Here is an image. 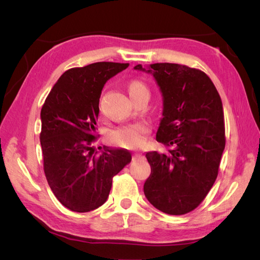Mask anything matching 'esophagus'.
<instances>
[{
  "instance_id": "34e87169",
  "label": "esophagus",
  "mask_w": 260,
  "mask_h": 260,
  "mask_svg": "<svg viewBox=\"0 0 260 260\" xmlns=\"http://www.w3.org/2000/svg\"><path fill=\"white\" fill-rule=\"evenodd\" d=\"M142 155H143V154H142L141 152H136V153L133 154V157H134V158H137V157H141Z\"/></svg>"
}]
</instances>
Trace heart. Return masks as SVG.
Listing matches in <instances>:
<instances>
[{
	"mask_svg": "<svg viewBox=\"0 0 260 260\" xmlns=\"http://www.w3.org/2000/svg\"><path fill=\"white\" fill-rule=\"evenodd\" d=\"M129 96L133 99L134 97L141 95V93L147 92L148 88L144 82L141 80H132L128 86ZM148 125L145 123H134L117 127L109 132L108 139L113 144L127 147V148H136L140 147L145 141V135L148 133Z\"/></svg>",
	"mask_w": 260,
	"mask_h": 260,
	"instance_id": "heart-1",
	"label": "heart"
}]
</instances>
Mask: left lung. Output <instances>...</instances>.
I'll return each instance as SVG.
<instances>
[{
	"mask_svg": "<svg viewBox=\"0 0 260 260\" xmlns=\"http://www.w3.org/2000/svg\"><path fill=\"white\" fill-rule=\"evenodd\" d=\"M134 69L151 74L159 88L163 112L156 141L170 147L167 153H146L151 174L144 194L164 213H187L217 179L225 144L221 98L201 70L169 62Z\"/></svg>",
	"mask_w": 260,
	"mask_h": 260,
	"instance_id": "left-lung-1",
	"label": "left lung"
}]
</instances>
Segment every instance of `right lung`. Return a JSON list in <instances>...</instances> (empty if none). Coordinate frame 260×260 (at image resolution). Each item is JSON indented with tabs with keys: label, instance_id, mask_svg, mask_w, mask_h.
<instances>
[{
	"label": "right lung",
	"instance_id": "1",
	"mask_svg": "<svg viewBox=\"0 0 260 260\" xmlns=\"http://www.w3.org/2000/svg\"><path fill=\"white\" fill-rule=\"evenodd\" d=\"M129 63L95 62L66 71L41 109L40 142L48 184L60 203L88 212L106 202L113 178L132 161L125 148L97 152L99 98L112 77Z\"/></svg>",
	"mask_w": 260,
	"mask_h": 260
}]
</instances>
